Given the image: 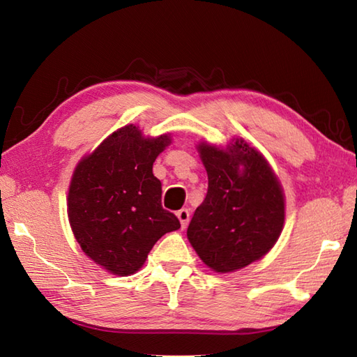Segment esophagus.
<instances>
[{"mask_svg":"<svg viewBox=\"0 0 357 357\" xmlns=\"http://www.w3.org/2000/svg\"><path fill=\"white\" fill-rule=\"evenodd\" d=\"M177 217H178V220L181 223V228H186L188 222H189V209L183 208V209L177 211Z\"/></svg>","mask_w":357,"mask_h":357,"instance_id":"esophagus-1","label":"esophagus"}]
</instances>
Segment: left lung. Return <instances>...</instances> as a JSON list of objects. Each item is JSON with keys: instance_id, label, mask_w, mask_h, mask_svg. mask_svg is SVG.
I'll list each match as a JSON object with an SVG mask.
<instances>
[{"instance_id": "8db88e82", "label": "left lung", "mask_w": 357, "mask_h": 357, "mask_svg": "<svg viewBox=\"0 0 357 357\" xmlns=\"http://www.w3.org/2000/svg\"><path fill=\"white\" fill-rule=\"evenodd\" d=\"M208 192L188 227V240L215 273H231L270 251L285 222L278 177L260 152L243 140L227 149L200 143Z\"/></svg>"}]
</instances>
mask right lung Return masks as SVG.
<instances>
[{"label": "right lung", "mask_w": 357, "mask_h": 357, "mask_svg": "<svg viewBox=\"0 0 357 357\" xmlns=\"http://www.w3.org/2000/svg\"><path fill=\"white\" fill-rule=\"evenodd\" d=\"M169 134L144 138L128 125L109 135L77 165L68 195L72 232L83 252L115 275L143 266L152 246L180 228L162 206V183L152 174Z\"/></svg>", "instance_id": "add662e5"}]
</instances>
